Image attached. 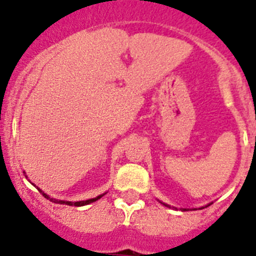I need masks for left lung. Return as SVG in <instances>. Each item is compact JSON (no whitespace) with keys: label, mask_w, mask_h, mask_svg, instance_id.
Here are the masks:
<instances>
[{"label":"left lung","mask_w":256,"mask_h":256,"mask_svg":"<svg viewBox=\"0 0 256 256\" xmlns=\"http://www.w3.org/2000/svg\"><path fill=\"white\" fill-rule=\"evenodd\" d=\"M164 205H165V204H164Z\"/></svg>","instance_id":"left-lung-1"}]
</instances>
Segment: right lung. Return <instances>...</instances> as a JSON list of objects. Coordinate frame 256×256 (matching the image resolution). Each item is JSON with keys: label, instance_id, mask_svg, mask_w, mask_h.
Here are the masks:
<instances>
[{"label": "right lung", "instance_id": "obj_1", "mask_svg": "<svg viewBox=\"0 0 256 256\" xmlns=\"http://www.w3.org/2000/svg\"><path fill=\"white\" fill-rule=\"evenodd\" d=\"M40 192L42 194V195L44 196L46 198H48L50 201H52V202H58V204H66V205H70V206H83V205H87V204H91V202H94V201L98 200V198H102L104 195H100V196H97V198H90V200H86V201H76V202H72V201H61V200H55V198H48V196L44 194V192H42L40 190Z\"/></svg>", "mask_w": 256, "mask_h": 256}]
</instances>
